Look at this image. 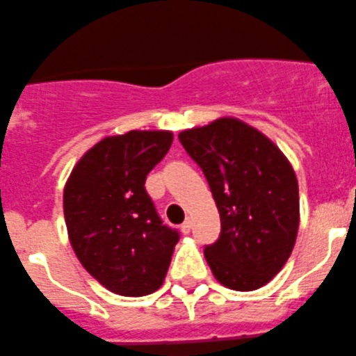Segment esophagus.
I'll list each match as a JSON object with an SVG mask.
<instances>
[{
  "label": "esophagus",
  "mask_w": 356,
  "mask_h": 356,
  "mask_svg": "<svg viewBox=\"0 0 356 356\" xmlns=\"http://www.w3.org/2000/svg\"><path fill=\"white\" fill-rule=\"evenodd\" d=\"M191 227H193V223H191V219H186V221H184V223H182L181 225V232H182V234H184V235H188L189 234V232H191Z\"/></svg>",
  "instance_id": "obj_1"
}]
</instances>
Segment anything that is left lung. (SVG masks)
Listing matches in <instances>:
<instances>
[{
  "mask_svg": "<svg viewBox=\"0 0 356 356\" xmlns=\"http://www.w3.org/2000/svg\"><path fill=\"white\" fill-rule=\"evenodd\" d=\"M205 174L221 234L204 254L223 286L253 291L277 274L298 232V182L277 145L241 119L221 118L179 133Z\"/></svg>",
  "mask_w": 356,
  "mask_h": 356,
  "instance_id": "left-lung-1",
  "label": "left lung"
}]
</instances>
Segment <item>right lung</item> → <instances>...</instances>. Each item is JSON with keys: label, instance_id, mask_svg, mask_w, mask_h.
<instances>
[{"label": "right lung", "instance_id": "right-lung-1", "mask_svg": "<svg viewBox=\"0 0 356 356\" xmlns=\"http://www.w3.org/2000/svg\"><path fill=\"white\" fill-rule=\"evenodd\" d=\"M170 131H131L92 145L63 193L70 244L99 284L144 297L163 284L179 232L163 225L145 177L165 158Z\"/></svg>", "mask_w": 356, "mask_h": 356}]
</instances>
